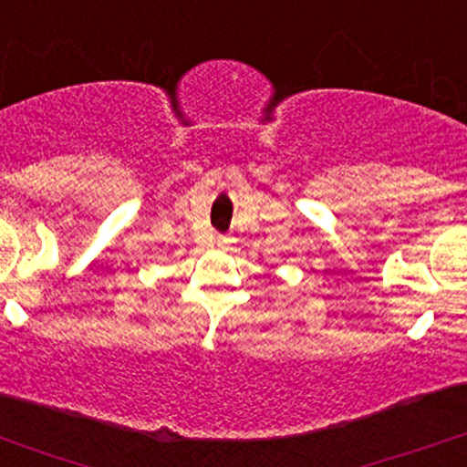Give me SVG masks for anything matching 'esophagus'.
Wrapping results in <instances>:
<instances>
[{"mask_svg":"<svg viewBox=\"0 0 467 467\" xmlns=\"http://www.w3.org/2000/svg\"><path fill=\"white\" fill-rule=\"evenodd\" d=\"M215 244H217V245H222V244H223V239H222V237H217V239H215Z\"/></svg>","mask_w":467,"mask_h":467,"instance_id":"34e87169","label":"esophagus"}]
</instances>
